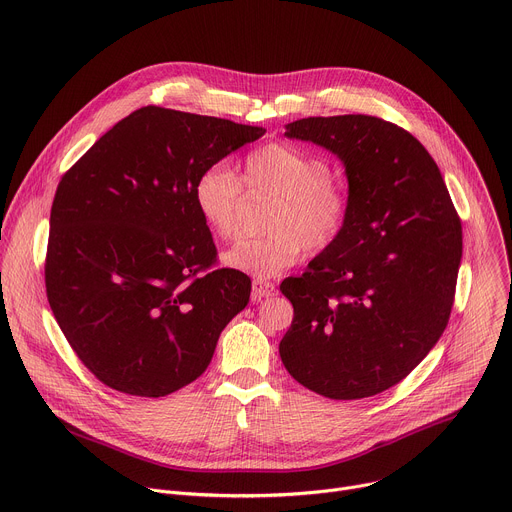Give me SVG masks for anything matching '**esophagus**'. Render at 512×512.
<instances>
[{
	"instance_id": "1",
	"label": "esophagus",
	"mask_w": 512,
	"mask_h": 512,
	"mask_svg": "<svg viewBox=\"0 0 512 512\" xmlns=\"http://www.w3.org/2000/svg\"><path fill=\"white\" fill-rule=\"evenodd\" d=\"M269 296H275V285L269 283V281H263V279H255L253 281V296H251V300L253 302H261L263 298H269Z\"/></svg>"
}]
</instances>
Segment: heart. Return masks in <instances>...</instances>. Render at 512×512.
Instances as JSON below:
<instances>
[{"label": "heart", "instance_id": "heart-1", "mask_svg": "<svg viewBox=\"0 0 512 512\" xmlns=\"http://www.w3.org/2000/svg\"><path fill=\"white\" fill-rule=\"evenodd\" d=\"M265 190L277 194L267 218V235L241 239L223 253V263L257 279H267L296 265L306 249L320 253L342 235L352 202L348 190L332 180L324 158L287 143H267L243 162L241 178L225 164L206 168L194 182V206L202 223L221 239L237 233L243 194Z\"/></svg>", "mask_w": 512, "mask_h": 512}]
</instances>
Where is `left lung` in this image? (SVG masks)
Returning <instances> with one entry per match:
<instances>
[{
	"mask_svg": "<svg viewBox=\"0 0 512 512\" xmlns=\"http://www.w3.org/2000/svg\"><path fill=\"white\" fill-rule=\"evenodd\" d=\"M285 135L342 160L352 210L338 241L279 285L294 306L281 362L328 399L373 397L403 381L448 326L460 216L440 168L395 123L308 117L287 123Z\"/></svg>",
	"mask_w": 512,
	"mask_h": 512,
	"instance_id": "1",
	"label": "left lung"
}]
</instances>
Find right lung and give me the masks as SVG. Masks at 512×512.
<instances>
[{
	"mask_svg": "<svg viewBox=\"0 0 512 512\" xmlns=\"http://www.w3.org/2000/svg\"><path fill=\"white\" fill-rule=\"evenodd\" d=\"M263 127L141 107L60 180L44 265L52 314L107 387L166 397L196 381L247 306L251 279L214 267L196 178Z\"/></svg>",
	"mask_w": 512,
	"mask_h": 512,
	"instance_id": "right-lung-1",
	"label": "right lung"
}]
</instances>
